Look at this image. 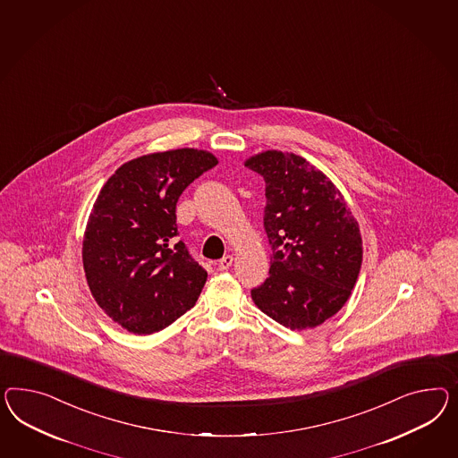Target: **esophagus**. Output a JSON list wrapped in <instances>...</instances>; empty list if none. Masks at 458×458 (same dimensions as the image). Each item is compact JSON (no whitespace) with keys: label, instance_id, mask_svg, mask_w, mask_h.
I'll return each mask as SVG.
<instances>
[{"label":"esophagus","instance_id":"esophagus-1","mask_svg":"<svg viewBox=\"0 0 458 458\" xmlns=\"http://www.w3.org/2000/svg\"><path fill=\"white\" fill-rule=\"evenodd\" d=\"M233 265V257L232 255H226V257H223L222 260L218 261V270H228L230 267Z\"/></svg>","mask_w":458,"mask_h":458}]
</instances>
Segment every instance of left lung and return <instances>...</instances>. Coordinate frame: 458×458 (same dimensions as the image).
Here are the masks:
<instances>
[{
  "label": "left lung",
  "instance_id": "8db88e82",
  "mask_svg": "<svg viewBox=\"0 0 458 458\" xmlns=\"http://www.w3.org/2000/svg\"><path fill=\"white\" fill-rule=\"evenodd\" d=\"M245 166L265 180L263 225L270 276L251 290L255 305L290 330L322 325L346 303L361 267V235L345 198L303 157L261 151Z\"/></svg>",
  "mask_w": 458,
  "mask_h": 458
}]
</instances>
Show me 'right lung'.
Instances as JSON below:
<instances>
[{
    "mask_svg": "<svg viewBox=\"0 0 458 458\" xmlns=\"http://www.w3.org/2000/svg\"><path fill=\"white\" fill-rule=\"evenodd\" d=\"M218 163L197 148L126 161L103 185L83 236L88 286L130 334L160 332L197 303L207 272L176 242V201Z\"/></svg>",
    "mask_w": 458,
    "mask_h": 458,
    "instance_id": "add662e5",
    "label": "right lung"
}]
</instances>
